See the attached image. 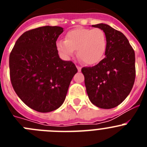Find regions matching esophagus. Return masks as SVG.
I'll return each mask as SVG.
<instances>
[{"label": "esophagus", "mask_w": 147, "mask_h": 147, "mask_svg": "<svg viewBox=\"0 0 147 147\" xmlns=\"http://www.w3.org/2000/svg\"><path fill=\"white\" fill-rule=\"evenodd\" d=\"M76 67H77V69H78V71H79V72H80V71H81V69H82V67H80V66H76Z\"/></svg>", "instance_id": "esophagus-1"}]
</instances>
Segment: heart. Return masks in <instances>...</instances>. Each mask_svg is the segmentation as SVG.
Returning <instances> with one entry per match:
<instances>
[{
	"label": "heart",
	"mask_w": 147,
	"mask_h": 147,
	"mask_svg": "<svg viewBox=\"0 0 147 147\" xmlns=\"http://www.w3.org/2000/svg\"><path fill=\"white\" fill-rule=\"evenodd\" d=\"M107 40L105 32L100 28L78 27L66 33L65 40L56 43L58 53L63 59H69L74 55L87 65L97 64L105 56Z\"/></svg>",
	"instance_id": "1"
}]
</instances>
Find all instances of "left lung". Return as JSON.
Listing matches in <instances>:
<instances>
[{"instance_id":"obj_1","label":"left lung","mask_w":147,"mask_h":147,"mask_svg":"<svg viewBox=\"0 0 147 147\" xmlns=\"http://www.w3.org/2000/svg\"><path fill=\"white\" fill-rule=\"evenodd\" d=\"M93 27L106 34L105 57L96 65L84 67L82 72L90 101L96 107H117L129 94L136 78L135 51L123 33L109 25L99 23Z\"/></svg>"}]
</instances>
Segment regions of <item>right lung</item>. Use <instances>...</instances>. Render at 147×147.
Wrapping results in <instances>:
<instances>
[{
	"label": "right lung",
	"mask_w": 147,
	"mask_h": 147,
	"mask_svg": "<svg viewBox=\"0 0 147 147\" xmlns=\"http://www.w3.org/2000/svg\"><path fill=\"white\" fill-rule=\"evenodd\" d=\"M59 26L39 27L24 32L9 56L10 79L19 98L30 108L49 113L59 108L77 68L59 58L56 42Z\"/></svg>",
	"instance_id": "obj_1"
}]
</instances>
